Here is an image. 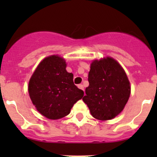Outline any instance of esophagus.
Instances as JSON below:
<instances>
[{"instance_id":"1","label":"esophagus","mask_w":157,"mask_h":157,"mask_svg":"<svg viewBox=\"0 0 157 157\" xmlns=\"http://www.w3.org/2000/svg\"><path fill=\"white\" fill-rule=\"evenodd\" d=\"M77 86H78V88L80 89V90H84V87H83V86L82 84H79Z\"/></svg>"}]
</instances>
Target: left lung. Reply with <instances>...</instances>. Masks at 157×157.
Here are the masks:
<instances>
[{
	"instance_id": "8db88e82",
	"label": "left lung",
	"mask_w": 157,
	"mask_h": 157,
	"mask_svg": "<svg viewBox=\"0 0 157 157\" xmlns=\"http://www.w3.org/2000/svg\"><path fill=\"white\" fill-rule=\"evenodd\" d=\"M88 80L83 101L93 118L108 121L118 116L131 95L129 80L121 64L109 56L93 60Z\"/></svg>"
}]
</instances>
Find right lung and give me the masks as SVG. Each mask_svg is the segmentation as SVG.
<instances>
[{
    "label": "right lung",
    "instance_id": "add662e5",
    "mask_svg": "<svg viewBox=\"0 0 157 157\" xmlns=\"http://www.w3.org/2000/svg\"><path fill=\"white\" fill-rule=\"evenodd\" d=\"M66 67L64 58L50 55L39 63L29 81L32 102L48 119H60L68 115L74 103L84 94L74 85V74L67 72Z\"/></svg>",
    "mask_w": 157,
    "mask_h": 157
}]
</instances>
